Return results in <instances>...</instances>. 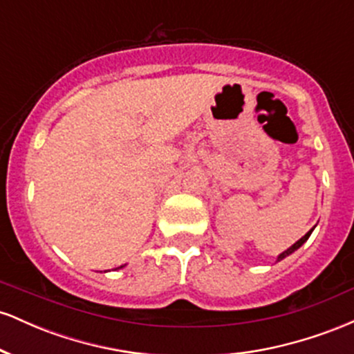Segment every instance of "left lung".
Wrapping results in <instances>:
<instances>
[{
    "mask_svg": "<svg viewBox=\"0 0 354 354\" xmlns=\"http://www.w3.org/2000/svg\"><path fill=\"white\" fill-rule=\"evenodd\" d=\"M313 230H315V228H311L310 231H308V233H306V234H304V236H303L301 239H298V241H296L293 246H290V248H288V250H286V251H283V253L278 256V259H276V261H281V259H284V258H286V256L293 254V253H295V251H296V250H298V248H301V246L304 245V243H306V241H308V238H310V236H311Z\"/></svg>",
    "mask_w": 354,
    "mask_h": 354,
    "instance_id": "1",
    "label": "left lung"
}]
</instances>
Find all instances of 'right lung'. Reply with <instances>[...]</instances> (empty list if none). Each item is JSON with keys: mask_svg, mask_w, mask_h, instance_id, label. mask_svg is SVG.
Listing matches in <instances>:
<instances>
[{"mask_svg": "<svg viewBox=\"0 0 354 354\" xmlns=\"http://www.w3.org/2000/svg\"><path fill=\"white\" fill-rule=\"evenodd\" d=\"M120 268H123V266H120ZM120 268H116V270H120Z\"/></svg>", "mask_w": 354, "mask_h": 354, "instance_id": "1", "label": "right lung"}]
</instances>
